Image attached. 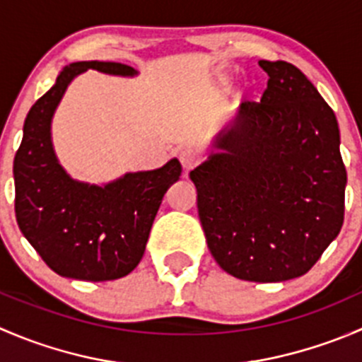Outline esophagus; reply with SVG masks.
<instances>
[{
	"label": "esophagus",
	"mask_w": 362,
	"mask_h": 362,
	"mask_svg": "<svg viewBox=\"0 0 362 362\" xmlns=\"http://www.w3.org/2000/svg\"><path fill=\"white\" fill-rule=\"evenodd\" d=\"M178 159H180L182 163V168H184L185 171L192 170L194 166H198L199 160V154L196 151H192V148H184V151H180V154H178Z\"/></svg>",
	"instance_id": "obj_1"
}]
</instances>
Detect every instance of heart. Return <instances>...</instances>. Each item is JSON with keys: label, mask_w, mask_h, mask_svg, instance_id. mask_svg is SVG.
<instances>
[{"label": "heart", "mask_w": 362, "mask_h": 362, "mask_svg": "<svg viewBox=\"0 0 362 362\" xmlns=\"http://www.w3.org/2000/svg\"><path fill=\"white\" fill-rule=\"evenodd\" d=\"M217 83H218V87H221L222 90L228 89V87H229V76L218 75V76H217Z\"/></svg>", "instance_id": "1"}]
</instances>
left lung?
Listing matches in <instances>:
<instances>
[{"mask_svg":"<svg viewBox=\"0 0 362 362\" xmlns=\"http://www.w3.org/2000/svg\"><path fill=\"white\" fill-rule=\"evenodd\" d=\"M261 103L245 101L189 173L208 249L229 275L284 282L305 275L338 236L346 171L334 112L286 61Z\"/></svg>","mask_w":362,"mask_h":362,"instance_id":"left-lung-1","label":"left lung"}]
</instances>
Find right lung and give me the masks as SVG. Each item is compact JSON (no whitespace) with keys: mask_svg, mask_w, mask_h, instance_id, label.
<instances>
[{"mask_svg":"<svg viewBox=\"0 0 362 362\" xmlns=\"http://www.w3.org/2000/svg\"><path fill=\"white\" fill-rule=\"evenodd\" d=\"M87 69L134 76L127 64L80 61L64 66L24 122L13 159L16 217L21 231L52 272L66 279L107 282L141 261L163 196L180 178L177 158L163 168L122 175L105 185L78 182L57 160L52 117L75 76Z\"/></svg>","mask_w":362,"mask_h":362,"instance_id":"1","label":"right lung"}]
</instances>
